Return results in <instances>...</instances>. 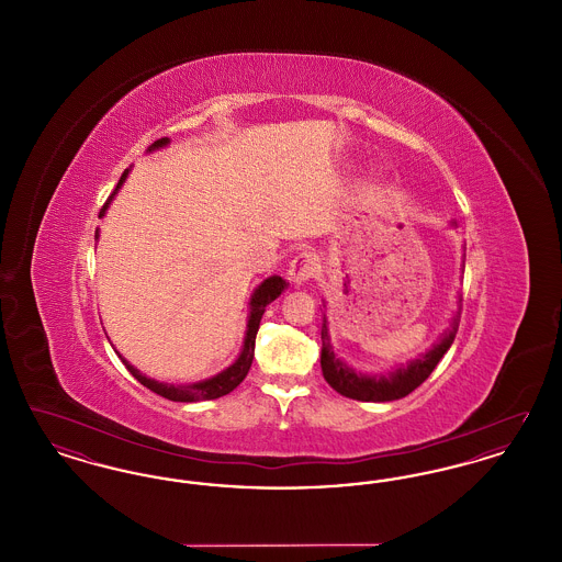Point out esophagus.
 Returning <instances> with one entry per match:
<instances>
[{"instance_id": "obj_1", "label": "esophagus", "mask_w": 562, "mask_h": 562, "mask_svg": "<svg viewBox=\"0 0 562 562\" xmlns=\"http://www.w3.org/2000/svg\"><path fill=\"white\" fill-rule=\"evenodd\" d=\"M316 269H318V261L312 252H299L289 266V278L293 280L294 284H303L314 278Z\"/></svg>"}]
</instances>
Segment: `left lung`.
Here are the masks:
<instances>
[{
  "label": "left lung",
  "mask_w": 562,
  "mask_h": 562,
  "mask_svg": "<svg viewBox=\"0 0 562 562\" xmlns=\"http://www.w3.org/2000/svg\"><path fill=\"white\" fill-rule=\"evenodd\" d=\"M459 322H461V299H459V310L454 312L451 326L442 333V337L434 344V348L429 349L428 353H424L422 358L413 360L411 364L401 367L392 373L369 376V374L356 373L353 369L346 367L339 358H335V351H333L330 339H328V330H326V321H324L322 324V374H324L326 383L346 398L362 402L398 401V398L408 396L413 390H417L436 369V364L442 360V356L447 353V349L451 348V344L454 341Z\"/></svg>",
  "instance_id": "obj_1"
}]
</instances>
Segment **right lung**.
I'll use <instances>...</instances> for the list:
<instances>
[{
  "label": "right lung",
  "mask_w": 562,
  "mask_h": 562,
  "mask_svg": "<svg viewBox=\"0 0 562 562\" xmlns=\"http://www.w3.org/2000/svg\"><path fill=\"white\" fill-rule=\"evenodd\" d=\"M164 145H168V138L156 140V143L149 147V151H151V149H158V147H164ZM126 177H128V170H124V175L120 177L117 186L111 191V195H109L108 202L103 204L99 216H105L109 202L113 200V195L117 193V189L122 188V183L126 181ZM97 238H99V232H97ZM284 289H286V282H284L280 276H271L266 282H261V286L255 291L252 299H250L248 330H246L244 348H241L238 360H236L229 369H225L223 373L214 374V376L206 379V381L191 383V385L160 383V381H156V379H149V376L138 373L133 364H128L124 358H122V362L126 364V369L131 371V374H133L138 383H143L145 387H149L151 392H156L161 398H168V401L175 402L214 401V398H221V396L229 394L232 390H236L241 381H244V376L248 374V369H250V364H252V356H255V339H257L259 322L263 318V312H266V307H268L269 303H271L273 299H278Z\"/></svg>",
  "instance_id": "1"
}]
</instances>
